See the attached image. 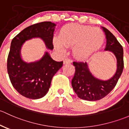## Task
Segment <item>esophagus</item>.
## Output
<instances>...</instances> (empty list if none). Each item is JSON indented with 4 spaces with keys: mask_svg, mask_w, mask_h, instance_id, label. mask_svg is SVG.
Wrapping results in <instances>:
<instances>
[{
    "mask_svg": "<svg viewBox=\"0 0 129 129\" xmlns=\"http://www.w3.org/2000/svg\"><path fill=\"white\" fill-rule=\"evenodd\" d=\"M63 63H64V64H70V63H71V60H70V59H68V58H66V59H64V61H63Z\"/></svg>",
    "mask_w": 129,
    "mask_h": 129,
    "instance_id": "34e87169",
    "label": "esophagus"
}]
</instances>
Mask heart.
<instances>
[{
	"mask_svg": "<svg viewBox=\"0 0 129 129\" xmlns=\"http://www.w3.org/2000/svg\"><path fill=\"white\" fill-rule=\"evenodd\" d=\"M104 41V34L99 28L69 23L63 26L60 37H53V44L61 53L66 51L65 46H73V53L76 58L86 59L98 51Z\"/></svg>",
	"mask_w": 129,
	"mask_h": 129,
	"instance_id": "heart-1",
	"label": "heart"
}]
</instances>
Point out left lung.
Instances as JSON below:
<instances>
[{
  "label": "left lung",
  "instance_id": "obj_1",
  "mask_svg": "<svg viewBox=\"0 0 129 129\" xmlns=\"http://www.w3.org/2000/svg\"><path fill=\"white\" fill-rule=\"evenodd\" d=\"M106 38L105 51L115 55L117 69L113 76L107 80L99 79L90 71L86 61H74L75 73L71 81L72 87L78 98L89 101L100 100L107 95L116 85L124 69V51L114 35L107 28L103 27Z\"/></svg>",
  "mask_w": 129,
  "mask_h": 129
}]
</instances>
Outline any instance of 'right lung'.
<instances>
[{
  "instance_id": "right-lung-1",
  "label": "right lung",
  "mask_w": 129,
  "mask_h": 129,
  "mask_svg": "<svg viewBox=\"0 0 129 129\" xmlns=\"http://www.w3.org/2000/svg\"><path fill=\"white\" fill-rule=\"evenodd\" d=\"M56 24L43 22L25 28L13 38L7 58V71L12 84L17 92L25 98L38 99L44 97L51 79L63 66V61L53 60L45 51L43 56L34 62H26L21 50L26 41L40 38L48 50L53 49V38Z\"/></svg>"
}]
</instances>
